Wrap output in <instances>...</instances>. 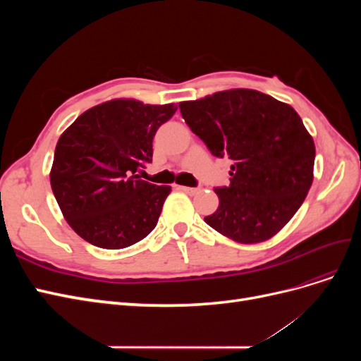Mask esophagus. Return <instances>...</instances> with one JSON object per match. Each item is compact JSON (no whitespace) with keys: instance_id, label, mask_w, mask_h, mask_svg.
I'll use <instances>...</instances> for the list:
<instances>
[{"instance_id":"esophagus-1","label":"esophagus","mask_w":361,"mask_h":361,"mask_svg":"<svg viewBox=\"0 0 361 361\" xmlns=\"http://www.w3.org/2000/svg\"><path fill=\"white\" fill-rule=\"evenodd\" d=\"M179 190L183 191V192L190 194V195H194V194H197V192L200 191L199 188H194V187H179Z\"/></svg>"}]
</instances>
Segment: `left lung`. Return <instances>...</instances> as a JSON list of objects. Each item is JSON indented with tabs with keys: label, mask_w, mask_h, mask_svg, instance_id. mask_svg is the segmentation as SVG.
Returning <instances> with one entry per match:
<instances>
[{
	"label": "left lung",
	"mask_w": 361,
	"mask_h": 361,
	"mask_svg": "<svg viewBox=\"0 0 361 361\" xmlns=\"http://www.w3.org/2000/svg\"><path fill=\"white\" fill-rule=\"evenodd\" d=\"M179 110L214 157L232 161L231 185L215 188L220 204L206 224L241 244L274 236L313 182L314 143L297 111L250 89L180 102Z\"/></svg>",
	"instance_id": "8db88e82"
}]
</instances>
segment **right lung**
<instances>
[{"mask_svg":"<svg viewBox=\"0 0 361 361\" xmlns=\"http://www.w3.org/2000/svg\"><path fill=\"white\" fill-rule=\"evenodd\" d=\"M174 104L113 99L82 113L59 138L51 187L73 231L106 250L133 245L154 231L171 188L137 171L152 162L158 128Z\"/></svg>","mask_w":361,"mask_h":361,"instance_id":"add662e5","label":"right lung"}]
</instances>
